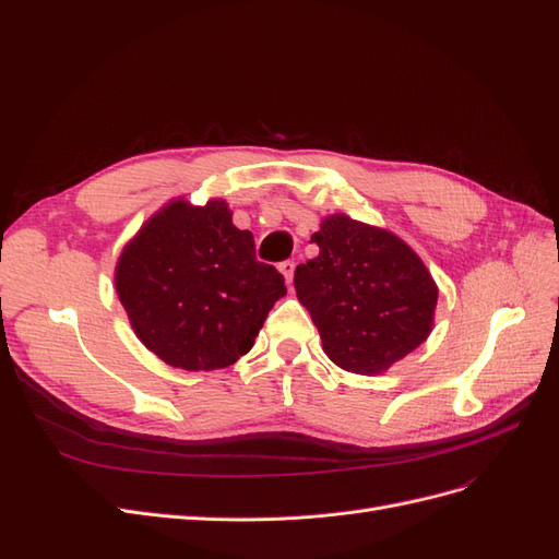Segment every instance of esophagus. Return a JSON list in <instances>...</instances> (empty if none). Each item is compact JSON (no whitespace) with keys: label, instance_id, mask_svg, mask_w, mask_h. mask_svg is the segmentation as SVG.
Masks as SVG:
<instances>
[{"label":"esophagus","instance_id":"esophagus-1","mask_svg":"<svg viewBox=\"0 0 559 559\" xmlns=\"http://www.w3.org/2000/svg\"><path fill=\"white\" fill-rule=\"evenodd\" d=\"M294 270H296V263H294V261H284V263H280V273L284 275L286 284H292V280H294Z\"/></svg>","mask_w":559,"mask_h":559}]
</instances>
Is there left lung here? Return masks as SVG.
<instances>
[{
	"label": "left lung",
	"mask_w": 559,
	"mask_h": 559,
	"mask_svg": "<svg viewBox=\"0 0 559 559\" xmlns=\"http://www.w3.org/2000/svg\"><path fill=\"white\" fill-rule=\"evenodd\" d=\"M312 242L319 257L294 286L333 364L376 376L427 341L438 286L408 245L347 214L326 216Z\"/></svg>",
	"instance_id": "8db88e82"
}]
</instances>
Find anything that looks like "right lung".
<instances>
[{"label":"right lung","mask_w":559,"mask_h":559,"mask_svg":"<svg viewBox=\"0 0 559 559\" xmlns=\"http://www.w3.org/2000/svg\"><path fill=\"white\" fill-rule=\"evenodd\" d=\"M116 294L134 333L167 366L216 370L253 347L286 286L257 261L253 235L233 226L224 200H175L123 249Z\"/></svg>","instance_id":"obj_1"}]
</instances>
